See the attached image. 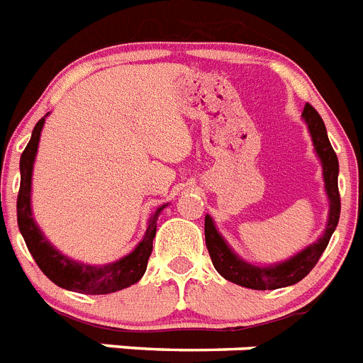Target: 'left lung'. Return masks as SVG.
I'll list each match as a JSON object with an SVG mask.
<instances>
[{
    "instance_id": "left-lung-1",
    "label": "left lung",
    "mask_w": 363,
    "mask_h": 363,
    "mask_svg": "<svg viewBox=\"0 0 363 363\" xmlns=\"http://www.w3.org/2000/svg\"><path fill=\"white\" fill-rule=\"evenodd\" d=\"M303 119H305L308 132H311L312 143H314L315 154L320 157L321 167H323V182L325 191L329 196V220L327 228L314 244L306 246L303 252L290 257L286 261L277 262L272 266H255L242 261L237 253L228 246L224 237L216 231V225L209 215H206V246L207 252L211 255L213 266L220 275L235 284H240L244 288L252 290H275V288L290 286V284L299 283L303 277L311 274V270L318 264L321 253L329 244L334 229L340 220V193H337V157L336 152L333 150V145L327 135L323 119L320 113L306 104L303 110Z\"/></svg>"
}]
</instances>
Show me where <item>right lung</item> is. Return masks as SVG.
<instances>
[{"instance_id": "1", "label": "right lung", "mask_w": 363, "mask_h": 363, "mask_svg": "<svg viewBox=\"0 0 363 363\" xmlns=\"http://www.w3.org/2000/svg\"><path fill=\"white\" fill-rule=\"evenodd\" d=\"M48 117V116H45ZM45 117L36 123L30 135L29 145L26 147L20 160V193H18V228L20 233L29 247L34 262L38 264L40 270L51 279L52 283L60 288H66L71 292L88 294V296H101V294H111L123 288H128L130 284L138 283L143 277L147 270L148 257L152 253V240L156 237V222L160 216L161 206L152 218L148 220V228L145 231L143 240L135 246V250L123 259L110 264L91 266L84 262H77L64 253H60L57 247L43 237L40 228L33 218V209H30V184H33V165L36 152H38L40 134H42Z\"/></svg>"}]
</instances>
